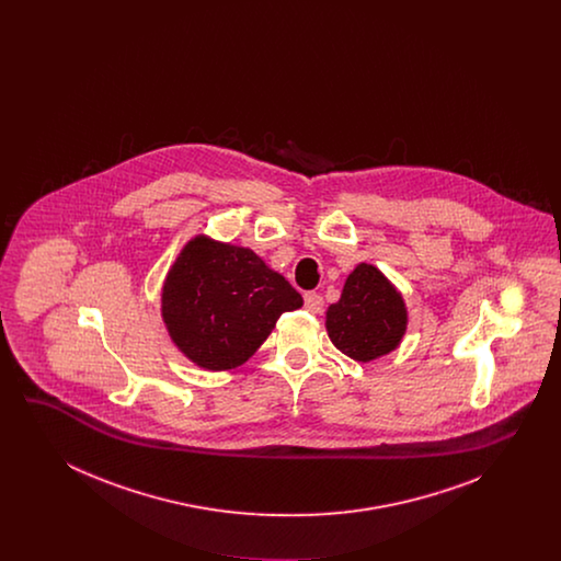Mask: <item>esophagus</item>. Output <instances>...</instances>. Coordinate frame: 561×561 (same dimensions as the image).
<instances>
[{"label":"esophagus","mask_w":561,"mask_h":561,"mask_svg":"<svg viewBox=\"0 0 561 561\" xmlns=\"http://www.w3.org/2000/svg\"><path fill=\"white\" fill-rule=\"evenodd\" d=\"M305 307H307V311H311V313H320L321 307H323L321 294L305 293Z\"/></svg>","instance_id":"esophagus-1"}]
</instances>
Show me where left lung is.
<instances>
[{
  "instance_id": "left-lung-1",
  "label": "left lung",
  "mask_w": 561,
  "mask_h": 561,
  "mask_svg": "<svg viewBox=\"0 0 561 561\" xmlns=\"http://www.w3.org/2000/svg\"><path fill=\"white\" fill-rule=\"evenodd\" d=\"M408 311L396 286L368 263L348 273L341 300L325 311V330L334 347L355 362H373L398 348Z\"/></svg>"
}]
</instances>
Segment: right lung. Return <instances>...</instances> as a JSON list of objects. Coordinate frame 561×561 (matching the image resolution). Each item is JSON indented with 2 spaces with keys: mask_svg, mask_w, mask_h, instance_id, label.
I'll return each instance as SVG.
<instances>
[{
  "mask_svg": "<svg viewBox=\"0 0 561 561\" xmlns=\"http://www.w3.org/2000/svg\"><path fill=\"white\" fill-rule=\"evenodd\" d=\"M302 296L250 248L197 236L181 250L161 290L172 343L204 370H231L267 341Z\"/></svg>",
  "mask_w": 561,
  "mask_h": 561,
  "instance_id": "right-lung-1",
  "label": "right lung"
}]
</instances>
